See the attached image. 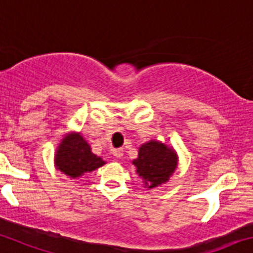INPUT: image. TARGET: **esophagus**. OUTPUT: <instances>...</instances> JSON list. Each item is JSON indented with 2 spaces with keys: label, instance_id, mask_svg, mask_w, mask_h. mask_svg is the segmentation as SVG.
<instances>
[{
  "label": "esophagus",
  "instance_id": "1",
  "mask_svg": "<svg viewBox=\"0 0 253 253\" xmlns=\"http://www.w3.org/2000/svg\"><path fill=\"white\" fill-rule=\"evenodd\" d=\"M112 154L115 158H122L123 156V149H112Z\"/></svg>",
  "mask_w": 253,
  "mask_h": 253
}]
</instances>
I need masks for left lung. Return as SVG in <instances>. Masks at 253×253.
<instances>
[{
  "instance_id": "obj_1",
  "label": "left lung",
  "mask_w": 253,
  "mask_h": 253,
  "mask_svg": "<svg viewBox=\"0 0 253 253\" xmlns=\"http://www.w3.org/2000/svg\"><path fill=\"white\" fill-rule=\"evenodd\" d=\"M139 176L145 180L149 189L159 186L169 180L177 165L174 150L159 141H149L139 149L138 159L133 161Z\"/></svg>"
}]
</instances>
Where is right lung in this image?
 I'll return each mask as SVG.
<instances>
[{
  "mask_svg": "<svg viewBox=\"0 0 253 253\" xmlns=\"http://www.w3.org/2000/svg\"><path fill=\"white\" fill-rule=\"evenodd\" d=\"M104 164V161L90 151V146L79 134L63 139L57 150L56 167L68 176H82Z\"/></svg>",
  "mask_w": 253,
  "mask_h": 253,
  "instance_id": "right-lung-1",
  "label": "right lung"
}]
</instances>
